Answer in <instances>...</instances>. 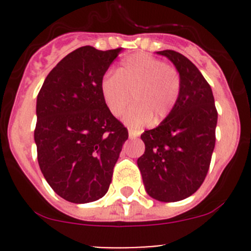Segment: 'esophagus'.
Returning <instances> with one entry per match:
<instances>
[{"mask_svg":"<svg viewBox=\"0 0 251 251\" xmlns=\"http://www.w3.org/2000/svg\"><path fill=\"white\" fill-rule=\"evenodd\" d=\"M128 136H130V138H136L138 136V132L132 128H128Z\"/></svg>","mask_w":251,"mask_h":251,"instance_id":"obj_1","label":"esophagus"}]
</instances>
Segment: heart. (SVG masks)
Masks as SVG:
<instances>
[{
	"mask_svg": "<svg viewBox=\"0 0 251 251\" xmlns=\"http://www.w3.org/2000/svg\"><path fill=\"white\" fill-rule=\"evenodd\" d=\"M181 87L176 68L146 53L124 59L116 75L107 74L100 81V93L111 115H121L131 95L133 105L123 118L131 127L165 120L178 102Z\"/></svg>",
	"mask_w": 251,
	"mask_h": 251,
	"instance_id": "b5f03b06",
	"label": "heart"
}]
</instances>
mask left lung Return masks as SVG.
Listing matches in <instances>:
<instances>
[{
    "label": "left lung",
    "instance_id": "obj_1",
    "mask_svg": "<svg viewBox=\"0 0 251 251\" xmlns=\"http://www.w3.org/2000/svg\"><path fill=\"white\" fill-rule=\"evenodd\" d=\"M156 53L178 70L181 96L158 127L141 135L146 151L137 165L147 193L171 203L196 193L206 177L216 141L217 110L211 87L188 58L171 50Z\"/></svg>",
    "mask_w": 251,
    "mask_h": 251
}]
</instances>
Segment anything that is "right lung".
<instances>
[{"label": "right lung", "mask_w": 251, "mask_h": 251, "mask_svg": "<svg viewBox=\"0 0 251 251\" xmlns=\"http://www.w3.org/2000/svg\"><path fill=\"white\" fill-rule=\"evenodd\" d=\"M121 50H73L50 70L37 95L34 138L40 169L50 188L70 203L105 196L128 138L100 93V81Z\"/></svg>", "instance_id": "obj_1"}]
</instances>
